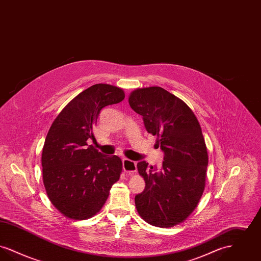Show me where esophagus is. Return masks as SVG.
<instances>
[{"label": "esophagus", "mask_w": 261, "mask_h": 261, "mask_svg": "<svg viewBox=\"0 0 261 261\" xmlns=\"http://www.w3.org/2000/svg\"><path fill=\"white\" fill-rule=\"evenodd\" d=\"M122 163H123V169L125 172L129 175L135 173L137 170L136 162L133 161H130L128 159H123L122 160Z\"/></svg>", "instance_id": "esophagus-1"}]
</instances>
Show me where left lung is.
<instances>
[{"instance_id": "1", "label": "left lung", "mask_w": 261, "mask_h": 261, "mask_svg": "<svg viewBox=\"0 0 261 261\" xmlns=\"http://www.w3.org/2000/svg\"><path fill=\"white\" fill-rule=\"evenodd\" d=\"M128 101L164 152L159 169L137 164L146 182L135 197L137 211L152 226L173 227L195 211L205 186L208 155L200 125L182 99L162 87L137 89Z\"/></svg>"}]
</instances>
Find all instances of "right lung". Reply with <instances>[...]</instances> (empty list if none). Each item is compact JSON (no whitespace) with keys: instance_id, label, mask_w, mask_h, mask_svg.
I'll return each mask as SVG.
<instances>
[{"instance_id":"1","label":"right lung","mask_w":261,"mask_h":261,"mask_svg":"<svg viewBox=\"0 0 261 261\" xmlns=\"http://www.w3.org/2000/svg\"><path fill=\"white\" fill-rule=\"evenodd\" d=\"M125 98L124 91L96 84L70 100L54 120L42 151L43 182L53 205L65 217L85 220L98 213L119 180L122 162L88 140L100 111Z\"/></svg>"}]
</instances>
